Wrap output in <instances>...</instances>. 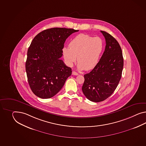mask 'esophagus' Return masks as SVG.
<instances>
[{"mask_svg":"<svg viewBox=\"0 0 146 146\" xmlns=\"http://www.w3.org/2000/svg\"><path fill=\"white\" fill-rule=\"evenodd\" d=\"M72 74L74 75H78V74L76 72L73 71L72 72Z\"/></svg>","mask_w":146,"mask_h":146,"instance_id":"obj_1","label":"esophagus"}]
</instances>
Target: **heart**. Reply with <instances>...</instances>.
<instances>
[{
  "label": "heart",
  "mask_w": 146,
  "mask_h": 146,
  "mask_svg": "<svg viewBox=\"0 0 146 146\" xmlns=\"http://www.w3.org/2000/svg\"><path fill=\"white\" fill-rule=\"evenodd\" d=\"M68 47L63 48L64 60L72 66L77 60L80 70H90L98 63L104 48L103 40L99 37L80 34L72 39Z\"/></svg>",
  "instance_id": "b5f03b06"
}]
</instances>
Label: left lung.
Masks as SVG:
<instances>
[{
    "instance_id": "1",
    "label": "left lung",
    "mask_w": 146,
    "mask_h": 146,
    "mask_svg": "<svg viewBox=\"0 0 146 146\" xmlns=\"http://www.w3.org/2000/svg\"><path fill=\"white\" fill-rule=\"evenodd\" d=\"M106 45L99 62L91 71L84 75L82 91L89 100L99 102L113 93L120 80L123 67L121 47L109 33L101 31Z\"/></svg>"
}]
</instances>
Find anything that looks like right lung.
Instances as JSON below:
<instances>
[{
	"instance_id": "add662e5",
	"label": "right lung",
	"mask_w": 146,
	"mask_h": 146,
	"mask_svg": "<svg viewBox=\"0 0 146 146\" xmlns=\"http://www.w3.org/2000/svg\"><path fill=\"white\" fill-rule=\"evenodd\" d=\"M78 30L52 28L39 33L27 51L26 71L33 92L42 99L56 95L71 76V68L60 60L66 39Z\"/></svg>"
}]
</instances>
